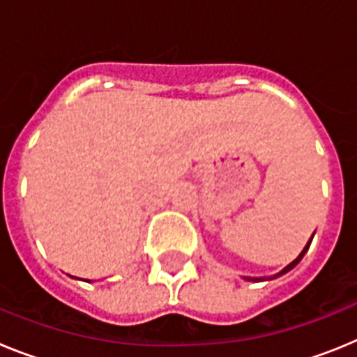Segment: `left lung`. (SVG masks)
<instances>
[{"instance_id": "8db88e82", "label": "left lung", "mask_w": 357, "mask_h": 357, "mask_svg": "<svg viewBox=\"0 0 357 357\" xmlns=\"http://www.w3.org/2000/svg\"><path fill=\"white\" fill-rule=\"evenodd\" d=\"M311 241H313V238L309 239V241H307V245H305V247H304V250H302V252H301V254H298V257H296V259H295V261H291V263H289V264H288V266H286V268H284V270H280V272H279V273H277V275H273V277H272V279H275V277H280V275H284V273H286V272H289V270H293V268H295V266H296V264L301 263V259H302V257H304V255H305V252H307V248H309V245H311ZM245 279H247V280H261V279H250V277H245Z\"/></svg>"}]
</instances>
